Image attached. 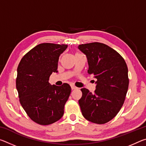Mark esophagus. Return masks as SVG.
<instances>
[{"instance_id": "1", "label": "esophagus", "mask_w": 146, "mask_h": 146, "mask_svg": "<svg viewBox=\"0 0 146 146\" xmlns=\"http://www.w3.org/2000/svg\"><path fill=\"white\" fill-rule=\"evenodd\" d=\"M71 90H76V89L77 88L75 87V86H73V85L71 86Z\"/></svg>"}]
</instances>
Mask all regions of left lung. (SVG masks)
<instances>
[{"mask_svg": "<svg viewBox=\"0 0 146 146\" xmlns=\"http://www.w3.org/2000/svg\"><path fill=\"white\" fill-rule=\"evenodd\" d=\"M78 48L87 57L88 74L97 80L93 93L81 89V111L86 119L103 124L117 115L124 102L129 86L127 64L119 53L104 44H81Z\"/></svg>", "mask_w": 146, "mask_h": 146, "instance_id": "left-lung-1", "label": "left lung"}]
</instances>
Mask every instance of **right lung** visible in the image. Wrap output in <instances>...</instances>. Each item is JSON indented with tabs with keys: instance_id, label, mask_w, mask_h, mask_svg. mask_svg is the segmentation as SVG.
<instances>
[{
	"instance_id": "1",
	"label": "right lung",
	"mask_w": 146,
	"mask_h": 146,
	"mask_svg": "<svg viewBox=\"0 0 146 146\" xmlns=\"http://www.w3.org/2000/svg\"><path fill=\"white\" fill-rule=\"evenodd\" d=\"M65 44H40L27 53L17 68L16 87L20 102L31 119L49 125L62 117L71 89L68 84L51 85L49 78L57 73L58 58Z\"/></svg>"
}]
</instances>
